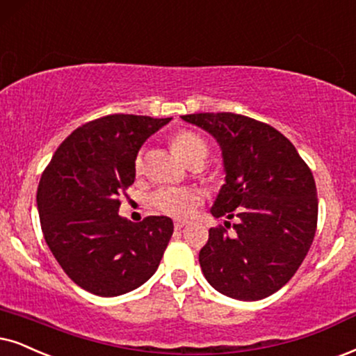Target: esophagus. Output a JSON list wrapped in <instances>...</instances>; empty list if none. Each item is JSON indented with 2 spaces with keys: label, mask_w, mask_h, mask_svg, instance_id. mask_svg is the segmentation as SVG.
Masks as SVG:
<instances>
[{
  "label": "esophagus",
  "mask_w": 356,
  "mask_h": 356,
  "mask_svg": "<svg viewBox=\"0 0 356 356\" xmlns=\"http://www.w3.org/2000/svg\"><path fill=\"white\" fill-rule=\"evenodd\" d=\"M187 225V222H181V220H177V222L174 223V228L175 230H181V228H184Z\"/></svg>",
  "instance_id": "esophagus-1"
}]
</instances>
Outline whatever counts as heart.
<instances>
[{
    "label": "heart",
    "instance_id": "obj_1",
    "mask_svg": "<svg viewBox=\"0 0 356 356\" xmlns=\"http://www.w3.org/2000/svg\"><path fill=\"white\" fill-rule=\"evenodd\" d=\"M170 146H172L175 154L187 164L195 163V161L204 163L207 156H209V145L205 143V139L197 133L188 131V129H182V131L175 133L172 139H170ZM134 169H136L138 174L143 170L141 154H138L136 161H134ZM151 204L156 210L163 211L165 215L182 218L188 217L193 209L200 204V197L199 193L191 191V188L163 187L152 193Z\"/></svg>",
    "mask_w": 356,
    "mask_h": 356
}]
</instances>
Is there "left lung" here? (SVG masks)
Masks as SVG:
<instances>
[{
    "label": "left lung",
    "mask_w": 356,
    "mask_h": 356,
    "mask_svg": "<svg viewBox=\"0 0 356 356\" xmlns=\"http://www.w3.org/2000/svg\"><path fill=\"white\" fill-rule=\"evenodd\" d=\"M182 120L218 141L227 182L210 211L238 220L235 236L210 228L199 254L202 273L228 298H268L294 276L314 241L318 200L312 170L289 139L263 121L235 113Z\"/></svg>",
    "instance_id": "obj_1"
}]
</instances>
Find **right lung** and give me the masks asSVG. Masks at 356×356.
Listing matches in <instances>:
<instances>
[{"label": "right lung", "instance_id": "add662e5", "mask_svg": "<svg viewBox=\"0 0 356 356\" xmlns=\"http://www.w3.org/2000/svg\"><path fill=\"white\" fill-rule=\"evenodd\" d=\"M170 118L108 115L64 139L44 169L38 210L54 258L75 284L102 298L136 289L156 273L174 223L121 218L120 197L136 177L143 143Z\"/></svg>", "mask_w": 356, "mask_h": 356}]
</instances>
